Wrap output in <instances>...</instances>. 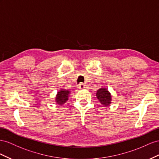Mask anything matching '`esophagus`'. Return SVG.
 <instances>
[{"instance_id": "esophagus-1", "label": "esophagus", "mask_w": 159, "mask_h": 159, "mask_svg": "<svg viewBox=\"0 0 159 159\" xmlns=\"http://www.w3.org/2000/svg\"><path fill=\"white\" fill-rule=\"evenodd\" d=\"M78 88L79 89H87V85H85V84H84L83 83H80V84H79Z\"/></svg>"}]
</instances>
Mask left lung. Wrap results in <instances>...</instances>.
<instances>
[{
	"instance_id": "1",
	"label": "left lung",
	"mask_w": 159,
	"mask_h": 159,
	"mask_svg": "<svg viewBox=\"0 0 159 159\" xmlns=\"http://www.w3.org/2000/svg\"><path fill=\"white\" fill-rule=\"evenodd\" d=\"M96 97L103 107L110 106L112 103V96L107 88L99 89L96 93Z\"/></svg>"
}]
</instances>
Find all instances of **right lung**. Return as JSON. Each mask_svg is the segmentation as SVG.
Segmentation results:
<instances>
[{
	"instance_id": "right-lung-1",
	"label": "right lung",
	"mask_w": 159,
	"mask_h": 159,
	"mask_svg": "<svg viewBox=\"0 0 159 159\" xmlns=\"http://www.w3.org/2000/svg\"><path fill=\"white\" fill-rule=\"evenodd\" d=\"M70 91L69 90L61 89L56 95L55 102L58 105H62L66 102L69 97Z\"/></svg>"
}]
</instances>
